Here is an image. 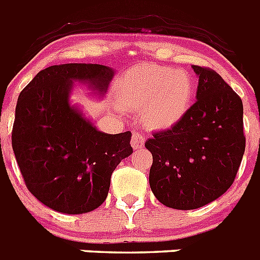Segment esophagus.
I'll return each instance as SVG.
<instances>
[{"label": "esophagus", "instance_id": "1", "mask_svg": "<svg viewBox=\"0 0 260 260\" xmlns=\"http://www.w3.org/2000/svg\"><path fill=\"white\" fill-rule=\"evenodd\" d=\"M144 142H146V138L142 133L139 132H134L133 133V137H132V146L135 151L142 148L144 146Z\"/></svg>", "mask_w": 260, "mask_h": 260}]
</instances>
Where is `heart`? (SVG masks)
<instances>
[{
	"mask_svg": "<svg viewBox=\"0 0 260 260\" xmlns=\"http://www.w3.org/2000/svg\"><path fill=\"white\" fill-rule=\"evenodd\" d=\"M195 87L191 75L160 65L139 68L128 75L119 88L121 105L144 110L143 118L150 127L171 128L189 112Z\"/></svg>",
	"mask_w": 260,
	"mask_h": 260,
	"instance_id": "obj_1",
	"label": "heart"
}]
</instances>
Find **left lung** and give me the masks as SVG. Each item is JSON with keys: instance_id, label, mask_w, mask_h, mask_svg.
I'll use <instances>...</instances> for the list:
<instances>
[{"instance_id": "1", "label": "left lung", "mask_w": 260, "mask_h": 260, "mask_svg": "<svg viewBox=\"0 0 260 260\" xmlns=\"http://www.w3.org/2000/svg\"><path fill=\"white\" fill-rule=\"evenodd\" d=\"M199 78L197 102L173 127L146 142L152 153L150 186L160 203L195 210L233 183L245 152L243 105L216 71L191 66Z\"/></svg>"}]
</instances>
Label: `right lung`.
<instances>
[{
  "label": "right lung",
  "mask_w": 260,
  "mask_h": 260,
  "mask_svg": "<svg viewBox=\"0 0 260 260\" xmlns=\"http://www.w3.org/2000/svg\"><path fill=\"white\" fill-rule=\"evenodd\" d=\"M114 70L63 63L39 71L18 98L11 143L27 189L57 212L79 215L107 199L110 176L133 153L132 133L107 134L70 103L74 83L105 95Z\"/></svg>",
  "instance_id": "add662e5"
}]
</instances>
